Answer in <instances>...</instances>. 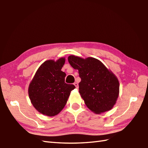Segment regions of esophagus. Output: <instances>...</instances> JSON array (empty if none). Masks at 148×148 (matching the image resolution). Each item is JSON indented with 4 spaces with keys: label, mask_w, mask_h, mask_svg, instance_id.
Instances as JSON below:
<instances>
[{
    "label": "esophagus",
    "mask_w": 148,
    "mask_h": 148,
    "mask_svg": "<svg viewBox=\"0 0 148 148\" xmlns=\"http://www.w3.org/2000/svg\"><path fill=\"white\" fill-rule=\"evenodd\" d=\"M74 86H76V88H78V87H79V86H78V84H77V83H74Z\"/></svg>",
    "instance_id": "34e87169"
}]
</instances>
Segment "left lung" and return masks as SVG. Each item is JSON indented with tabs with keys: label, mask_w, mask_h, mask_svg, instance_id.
Returning a JSON list of instances; mask_svg holds the SVG:
<instances>
[{
	"label": "left lung",
	"mask_w": 148,
	"mask_h": 148,
	"mask_svg": "<svg viewBox=\"0 0 148 148\" xmlns=\"http://www.w3.org/2000/svg\"><path fill=\"white\" fill-rule=\"evenodd\" d=\"M69 64L79 72V92L88 108L96 114L111 110L119 95L118 78L99 60L71 55Z\"/></svg>",
	"instance_id": "8db88e82"
}]
</instances>
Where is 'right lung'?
I'll use <instances>...</instances> for the list:
<instances>
[{
    "label": "right lung",
    "instance_id": "1",
    "mask_svg": "<svg viewBox=\"0 0 148 148\" xmlns=\"http://www.w3.org/2000/svg\"><path fill=\"white\" fill-rule=\"evenodd\" d=\"M65 62L60 58L56 62L49 60L37 69L29 87L31 103L40 113L53 116L64 108L74 84L65 83L66 74L61 69Z\"/></svg>",
    "mask_w": 148,
    "mask_h": 148
}]
</instances>
